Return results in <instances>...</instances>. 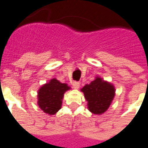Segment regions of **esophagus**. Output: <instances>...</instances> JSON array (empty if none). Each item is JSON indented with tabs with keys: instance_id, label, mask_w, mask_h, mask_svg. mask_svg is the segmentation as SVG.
<instances>
[{
	"instance_id": "esophagus-1",
	"label": "esophagus",
	"mask_w": 148,
	"mask_h": 148,
	"mask_svg": "<svg viewBox=\"0 0 148 148\" xmlns=\"http://www.w3.org/2000/svg\"><path fill=\"white\" fill-rule=\"evenodd\" d=\"M80 82H78V81H73V82H72V86H73L74 88H76V89L79 88H80Z\"/></svg>"
}]
</instances>
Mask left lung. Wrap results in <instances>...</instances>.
<instances>
[{
  "mask_svg": "<svg viewBox=\"0 0 148 148\" xmlns=\"http://www.w3.org/2000/svg\"><path fill=\"white\" fill-rule=\"evenodd\" d=\"M81 92L88 101V109L94 114H101L110 107L115 95V88L110 83L97 76L89 84H85Z\"/></svg>",
  "mask_w": 148,
  "mask_h": 148,
  "instance_id": "8db88e82",
  "label": "left lung"
}]
</instances>
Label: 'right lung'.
Returning a JSON list of instances; mask_svg holds the SVG:
<instances>
[{"instance_id":"right-lung-1","label":"right lung","mask_w":148,"mask_h":148,"mask_svg":"<svg viewBox=\"0 0 148 148\" xmlns=\"http://www.w3.org/2000/svg\"><path fill=\"white\" fill-rule=\"evenodd\" d=\"M70 89L56 78L43 84L38 92V105L42 110L50 115L56 114L61 109L64 92Z\"/></svg>"}]
</instances>
